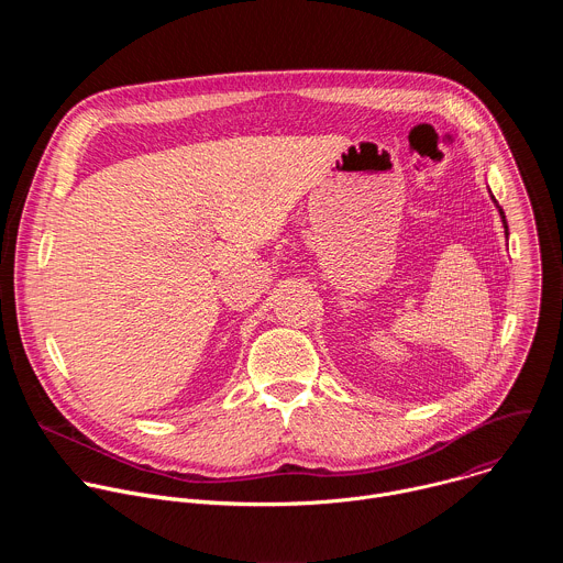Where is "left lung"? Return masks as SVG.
Returning <instances> with one entry per match:
<instances>
[{
    "mask_svg": "<svg viewBox=\"0 0 563 563\" xmlns=\"http://www.w3.org/2000/svg\"><path fill=\"white\" fill-rule=\"evenodd\" d=\"M490 191V189H488ZM490 198H493V202H495V207L499 209V216H501V222H504V229H506V240H508V222H506V213H504V209L499 207V202L495 200V196H493V191H490Z\"/></svg>",
    "mask_w": 563,
    "mask_h": 563,
    "instance_id": "1",
    "label": "left lung"
}]
</instances>
